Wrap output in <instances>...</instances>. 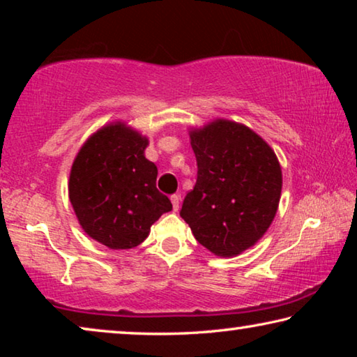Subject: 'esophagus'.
Segmentation results:
<instances>
[{"mask_svg": "<svg viewBox=\"0 0 357 357\" xmlns=\"http://www.w3.org/2000/svg\"><path fill=\"white\" fill-rule=\"evenodd\" d=\"M170 200H172V203H173V209L178 211V209H179V200H181V197L178 195V193H174V195L170 197Z\"/></svg>", "mask_w": 357, "mask_h": 357, "instance_id": "1", "label": "esophagus"}]
</instances>
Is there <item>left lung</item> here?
<instances>
[{
  "mask_svg": "<svg viewBox=\"0 0 357 357\" xmlns=\"http://www.w3.org/2000/svg\"><path fill=\"white\" fill-rule=\"evenodd\" d=\"M190 144L197 183L179 215L208 250L238 255L263 236L277 213L279 160L255 132L225 119L190 132Z\"/></svg>",
  "mask_w": 357,
  "mask_h": 357,
  "instance_id": "1",
  "label": "left lung"
}]
</instances>
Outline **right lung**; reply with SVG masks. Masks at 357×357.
I'll return each instance as SVG.
<instances>
[{
  "instance_id": "1",
  "label": "right lung",
  "mask_w": 357,
  "mask_h": 357,
  "mask_svg": "<svg viewBox=\"0 0 357 357\" xmlns=\"http://www.w3.org/2000/svg\"><path fill=\"white\" fill-rule=\"evenodd\" d=\"M148 140L124 124L89 138L75 157L69 198L84 231L110 249L142 244L151 225L172 211L155 187L157 167L144 157Z\"/></svg>"
}]
</instances>
